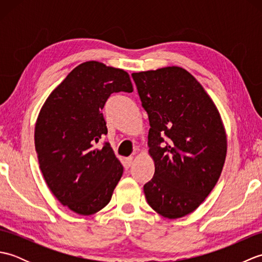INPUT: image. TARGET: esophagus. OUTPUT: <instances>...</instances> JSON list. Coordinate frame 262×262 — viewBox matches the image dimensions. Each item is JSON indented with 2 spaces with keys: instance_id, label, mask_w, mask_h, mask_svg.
<instances>
[{
  "instance_id": "obj_1",
  "label": "esophagus",
  "mask_w": 262,
  "mask_h": 262,
  "mask_svg": "<svg viewBox=\"0 0 262 262\" xmlns=\"http://www.w3.org/2000/svg\"><path fill=\"white\" fill-rule=\"evenodd\" d=\"M133 162H134V158H133V157L126 158V159L124 160V166H125V169H129L130 165L133 164Z\"/></svg>"
}]
</instances>
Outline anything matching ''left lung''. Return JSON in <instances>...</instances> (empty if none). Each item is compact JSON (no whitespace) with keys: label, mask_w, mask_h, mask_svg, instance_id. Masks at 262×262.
<instances>
[{"label":"left lung","mask_w":262,"mask_h":262,"mask_svg":"<svg viewBox=\"0 0 262 262\" xmlns=\"http://www.w3.org/2000/svg\"><path fill=\"white\" fill-rule=\"evenodd\" d=\"M132 76L151 126L147 144L155 172L144 185L145 198L161 216L180 219L196 210L220 179L227 151L223 121L185 69L168 66Z\"/></svg>","instance_id":"obj_1"}]
</instances>
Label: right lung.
Segmentation results:
<instances>
[{
    "label": "right lung",
    "instance_id": "1",
    "mask_svg": "<svg viewBox=\"0 0 262 262\" xmlns=\"http://www.w3.org/2000/svg\"><path fill=\"white\" fill-rule=\"evenodd\" d=\"M124 70L97 60L70 72L49 94L38 115L35 146L39 168L58 202L80 215L108 205L124 168L109 143L101 110L114 92H133Z\"/></svg>",
    "mask_w": 262,
    "mask_h": 262
}]
</instances>
